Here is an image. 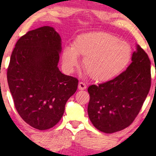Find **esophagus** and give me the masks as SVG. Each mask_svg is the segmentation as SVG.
Listing matches in <instances>:
<instances>
[{
  "mask_svg": "<svg viewBox=\"0 0 156 156\" xmlns=\"http://www.w3.org/2000/svg\"><path fill=\"white\" fill-rule=\"evenodd\" d=\"M86 88H87V86H86V84H84V83H83V82L78 83V89H79L80 90H85Z\"/></svg>",
  "mask_w": 156,
  "mask_h": 156,
  "instance_id": "esophagus-1",
  "label": "esophagus"
}]
</instances>
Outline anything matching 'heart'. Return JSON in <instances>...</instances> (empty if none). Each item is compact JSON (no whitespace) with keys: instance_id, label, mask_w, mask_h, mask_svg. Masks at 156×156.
I'll return each instance as SVG.
<instances>
[{"instance_id":"obj_1","label":"heart","mask_w":156,"mask_h":156,"mask_svg":"<svg viewBox=\"0 0 156 156\" xmlns=\"http://www.w3.org/2000/svg\"><path fill=\"white\" fill-rule=\"evenodd\" d=\"M78 56L84 58L83 69L91 79L106 82L124 70L132 57L130 45L104 31L84 33L75 38L72 48H64V68L72 72L78 65Z\"/></svg>"}]
</instances>
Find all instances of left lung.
I'll return each mask as SVG.
<instances>
[{"label": "left lung", "instance_id": "8db88e82", "mask_svg": "<svg viewBox=\"0 0 156 156\" xmlns=\"http://www.w3.org/2000/svg\"><path fill=\"white\" fill-rule=\"evenodd\" d=\"M132 62L114 79L88 87L89 119L94 126L106 133L128 127L149 94L151 87V62L146 53L138 44Z\"/></svg>", "mask_w": 156, "mask_h": 156}]
</instances>
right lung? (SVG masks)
<instances>
[{
	"label": "right lung",
	"mask_w": 156,
	"mask_h": 156,
	"mask_svg": "<svg viewBox=\"0 0 156 156\" xmlns=\"http://www.w3.org/2000/svg\"><path fill=\"white\" fill-rule=\"evenodd\" d=\"M62 40L53 27L29 31L16 42L7 69L14 105L22 119L47 130L62 117L67 100L77 90V78L58 68Z\"/></svg>",
	"instance_id": "right-lung-1"
}]
</instances>
